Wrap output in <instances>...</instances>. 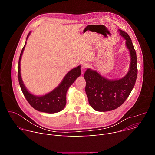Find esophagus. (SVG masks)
<instances>
[{
  "mask_svg": "<svg viewBox=\"0 0 155 155\" xmlns=\"http://www.w3.org/2000/svg\"><path fill=\"white\" fill-rule=\"evenodd\" d=\"M89 67V64L86 62H83L81 64V69H85Z\"/></svg>",
  "mask_w": 155,
  "mask_h": 155,
  "instance_id": "34e87169",
  "label": "esophagus"
}]
</instances>
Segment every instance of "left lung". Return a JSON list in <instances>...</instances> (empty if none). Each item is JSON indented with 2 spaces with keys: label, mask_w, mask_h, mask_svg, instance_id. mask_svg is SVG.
I'll use <instances>...</instances> for the list:
<instances>
[{
  "label": "left lung",
  "mask_w": 155,
  "mask_h": 155,
  "mask_svg": "<svg viewBox=\"0 0 155 155\" xmlns=\"http://www.w3.org/2000/svg\"><path fill=\"white\" fill-rule=\"evenodd\" d=\"M120 32L126 40V47L131 58L130 69L127 75L119 80H110L91 69H87L84 74L88 101L96 111H110L119 107L128 97L136 83L137 76L136 50L129 35L122 30Z\"/></svg>",
  "instance_id": "obj_1"
}]
</instances>
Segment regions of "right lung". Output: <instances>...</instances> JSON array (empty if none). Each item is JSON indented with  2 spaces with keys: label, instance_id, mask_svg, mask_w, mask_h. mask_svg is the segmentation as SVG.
<instances>
[{
  "label": "right lung",
  "instance_id": "add662e5",
  "mask_svg": "<svg viewBox=\"0 0 155 155\" xmlns=\"http://www.w3.org/2000/svg\"><path fill=\"white\" fill-rule=\"evenodd\" d=\"M29 34L30 32L28 34L26 39H28ZM26 44V42L21 50L18 62V80L22 92L29 104L39 112L53 114L61 111L66 104V93L68 88L81 74L80 65L69 72L61 84L53 91L42 96H35L27 90L21 77L20 61Z\"/></svg>",
  "mask_w": 155,
  "mask_h": 155
}]
</instances>
